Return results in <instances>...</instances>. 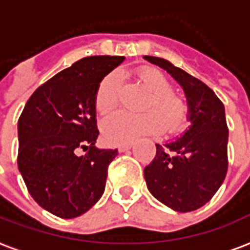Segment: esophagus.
Masks as SVG:
<instances>
[{"label": "esophagus", "instance_id": "34e87169", "mask_svg": "<svg viewBox=\"0 0 250 250\" xmlns=\"http://www.w3.org/2000/svg\"><path fill=\"white\" fill-rule=\"evenodd\" d=\"M131 146H132V144H121V146H118V150L119 152H125V150L131 149Z\"/></svg>", "mask_w": 250, "mask_h": 250}]
</instances>
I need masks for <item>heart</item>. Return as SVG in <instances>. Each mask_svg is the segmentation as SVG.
Wrapping results in <instances>:
<instances>
[{
    "label": "heart",
    "mask_w": 250,
    "mask_h": 250,
    "mask_svg": "<svg viewBox=\"0 0 250 250\" xmlns=\"http://www.w3.org/2000/svg\"><path fill=\"white\" fill-rule=\"evenodd\" d=\"M136 77L150 91L144 114L117 111L102 122V136L110 144H128L143 135L160 133L167 127L169 132H177L188 123V107L173 93V83L157 68L142 66ZM122 74L112 70L101 80L94 95L97 111L107 114L117 107L121 98Z\"/></svg>",
    "instance_id": "heart-1"
}]
</instances>
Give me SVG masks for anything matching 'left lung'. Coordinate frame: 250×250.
<instances>
[{"label": "left lung", "instance_id": "obj_1", "mask_svg": "<svg viewBox=\"0 0 250 250\" xmlns=\"http://www.w3.org/2000/svg\"><path fill=\"white\" fill-rule=\"evenodd\" d=\"M170 73L184 87L191 125L184 136L164 146L144 167L150 194L178 212L201 208L222 186L228 170V127L224 104L201 80L165 59L144 56Z\"/></svg>", "mask_w": 250, "mask_h": 250}]
</instances>
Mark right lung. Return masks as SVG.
<instances>
[{"instance_id":"right-lung-1","label":"right lung","mask_w":250,"mask_h":250,"mask_svg":"<svg viewBox=\"0 0 250 250\" xmlns=\"http://www.w3.org/2000/svg\"><path fill=\"white\" fill-rule=\"evenodd\" d=\"M125 59L83 57L38 87L19 117L18 169L36 203L59 218H77L104 194L118 150L95 148L94 95Z\"/></svg>"}]
</instances>
